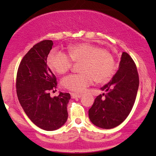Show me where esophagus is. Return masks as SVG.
Returning <instances> with one entry per match:
<instances>
[{
    "mask_svg": "<svg viewBox=\"0 0 156 156\" xmlns=\"http://www.w3.org/2000/svg\"><path fill=\"white\" fill-rule=\"evenodd\" d=\"M82 94H76V93H71V97L72 99H74V98H80L82 97Z\"/></svg>",
    "mask_w": 156,
    "mask_h": 156,
    "instance_id": "34e87169",
    "label": "esophagus"
}]
</instances>
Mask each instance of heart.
Masks as SVG:
<instances>
[{
    "label": "heart",
    "mask_w": 156,
    "mask_h": 156,
    "mask_svg": "<svg viewBox=\"0 0 156 156\" xmlns=\"http://www.w3.org/2000/svg\"><path fill=\"white\" fill-rule=\"evenodd\" d=\"M72 62L80 63V73L69 74L62 80L64 88L74 92H82L92 84L107 83L116 72L115 58L112 53L91 43L71 45L68 55L53 50L48 57V66L52 71L62 74L71 69Z\"/></svg>",
    "instance_id": "1"
}]
</instances>
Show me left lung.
Returning a JSON list of instances; mask_svg holds the SVG:
<instances>
[{
    "label": "left lung",
    "instance_id": "obj_1",
    "mask_svg": "<svg viewBox=\"0 0 156 156\" xmlns=\"http://www.w3.org/2000/svg\"><path fill=\"white\" fill-rule=\"evenodd\" d=\"M138 85L136 64L128 53L123 52L118 71L101 88L106 93L98 96L89 108V117L92 123L105 129L121 124L133 108Z\"/></svg>",
    "mask_w": 156,
    "mask_h": 156
}]
</instances>
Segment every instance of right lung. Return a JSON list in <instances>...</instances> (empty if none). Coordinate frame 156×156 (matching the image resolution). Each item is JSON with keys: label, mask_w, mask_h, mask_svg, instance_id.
I'll list each match as a JSON object with an SVG mask.
<instances>
[{"label": "right lung", "mask_w": 156, "mask_h": 156, "mask_svg": "<svg viewBox=\"0 0 156 156\" xmlns=\"http://www.w3.org/2000/svg\"><path fill=\"white\" fill-rule=\"evenodd\" d=\"M52 40L35 44L23 57L16 76V91L21 106L32 122L45 131H54L67 120L69 93L50 97L57 88V79L47 65Z\"/></svg>", "instance_id": "obj_1"}]
</instances>
